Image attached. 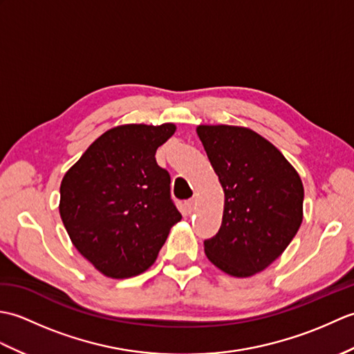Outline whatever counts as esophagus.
Instances as JSON below:
<instances>
[{
    "label": "esophagus",
    "instance_id": "obj_1",
    "mask_svg": "<svg viewBox=\"0 0 354 354\" xmlns=\"http://www.w3.org/2000/svg\"><path fill=\"white\" fill-rule=\"evenodd\" d=\"M185 208H187V212L189 213H192L194 208H196V199H189L185 202Z\"/></svg>",
    "mask_w": 354,
    "mask_h": 354
}]
</instances>
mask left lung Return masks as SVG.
<instances>
[{"label": "left lung", "mask_w": 354, "mask_h": 354, "mask_svg": "<svg viewBox=\"0 0 354 354\" xmlns=\"http://www.w3.org/2000/svg\"><path fill=\"white\" fill-rule=\"evenodd\" d=\"M225 193L222 225L204 242L208 260L232 277L266 269L303 222L301 178L283 153L251 129L198 126Z\"/></svg>", "instance_id": "left-lung-1"}]
</instances>
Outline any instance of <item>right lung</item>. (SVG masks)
<instances>
[{
  "instance_id": "add662e5",
  "label": "right lung",
  "mask_w": 354,
  "mask_h": 354,
  "mask_svg": "<svg viewBox=\"0 0 354 354\" xmlns=\"http://www.w3.org/2000/svg\"><path fill=\"white\" fill-rule=\"evenodd\" d=\"M175 129L171 123L112 127L65 173L59 213L73 245L103 275L145 272L181 221L169 171L155 160Z\"/></svg>"
}]
</instances>
